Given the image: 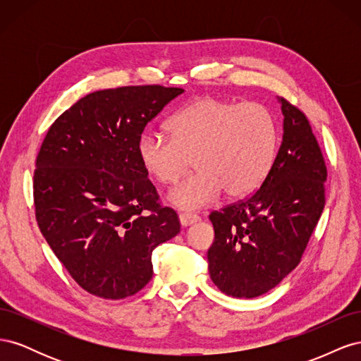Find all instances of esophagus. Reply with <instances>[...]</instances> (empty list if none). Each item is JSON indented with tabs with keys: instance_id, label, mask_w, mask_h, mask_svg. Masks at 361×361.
Returning <instances> with one entry per match:
<instances>
[{
	"instance_id": "obj_1",
	"label": "esophagus",
	"mask_w": 361,
	"mask_h": 361,
	"mask_svg": "<svg viewBox=\"0 0 361 361\" xmlns=\"http://www.w3.org/2000/svg\"><path fill=\"white\" fill-rule=\"evenodd\" d=\"M179 220H180L182 226H190V224L197 223L200 220V216L197 214H192V212H182L179 215Z\"/></svg>"
}]
</instances>
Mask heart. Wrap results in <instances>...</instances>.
Returning <instances> with one entry per match:
<instances>
[{"label":"heart","mask_w":361,"mask_h":361,"mask_svg":"<svg viewBox=\"0 0 361 361\" xmlns=\"http://www.w3.org/2000/svg\"><path fill=\"white\" fill-rule=\"evenodd\" d=\"M169 130H146L137 150L146 173L162 185L176 183L192 158L197 170L170 192L182 209L202 207L223 191L228 199L245 197L265 180L277 154L276 118L257 102L203 96L180 108Z\"/></svg>","instance_id":"1"}]
</instances>
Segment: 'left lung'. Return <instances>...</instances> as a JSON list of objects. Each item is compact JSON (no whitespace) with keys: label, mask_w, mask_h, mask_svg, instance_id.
Returning <instances> with one entry per match:
<instances>
[{"label":"left lung","mask_w":361,"mask_h":361,"mask_svg":"<svg viewBox=\"0 0 361 361\" xmlns=\"http://www.w3.org/2000/svg\"><path fill=\"white\" fill-rule=\"evenodd\" d=\"M283 140L274 164L248 197L212 211L209 274L238 298L264 295L298 267L325 206L326 166L310 122L280 97Z\"/></svg>","instance_id":"left-lung-1"}]
</instances>
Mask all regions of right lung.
Here are the masks:
<instances>
[{
	"mask_svg": "<svg viewBox=\"0 0 361 361\" xmlns=\"http://www.w3.org/2000/svg\"><path fill=\"white\" fill-rule=\"evenodd\" d=\"M183 93L126 85L87 94L48 129L36 158L37 226L71 277L92 295L123 300L154 274L152 251L180 232L138 158L146 125Z\"/></svg>",
	"mask_w": 361,
	"mask_h": 361,
	"instance_id": "add662e5",
	"label": "right lung"
}]
</instances>
